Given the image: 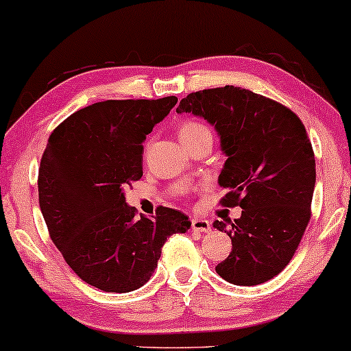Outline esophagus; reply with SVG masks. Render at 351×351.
<instances>
[{"instance_id": "obj_1", "label": "esophagus", "mask_w": 351, "mask_h": 351, "mask_svg": "<svg viewBox=\"0 0 351 351\" xmlns=\"http://www.w3.org/2000/svg\"><path fill=\"white\" fill-rule=\"evenodd\" d=\"M191 230H195V232H199V233H209L210 222L201 217H193L191 219Z\"/></svg>"}]
</instances>
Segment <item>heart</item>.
Listing matches in <instances>:
<instances>
[{"mask_svg":"<svg viewBox=\"0 0 351 351\" xmlns=\"http://www.w3.org/2000/svg\"><path fill=\"white\" fill-rule=\"evenodd\" d=\"M204 134H210L209 129L199 121H184L179 128V137L182 142L193 141V138L204 136Z\"/></svg>","mask_w":351,"mask_h":351,"instance_id":"1","label":"heart"}]
</instances>
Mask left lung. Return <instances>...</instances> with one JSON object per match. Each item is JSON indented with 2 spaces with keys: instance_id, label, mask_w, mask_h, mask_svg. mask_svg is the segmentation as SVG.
Here are the masks:
<instances>
[{
  "instance_id": "8db88e82",
  "label": "left lung",
  "mask_w": 351,
  "mask_h": 351,
  "mask_svg": "<svg viewBox=\"0 0 351 351\" xmlns=\"http://www.w3.org/2000/svg\"><path fill=\"white\" fill-rule=\"evenodd\" d=\"M177 113L215 128L227 155L220 204L243 209L228 228L222 220L213 223L232 238V252L215 271L237 286L271 280L291 262L311 217L316 169L304 123L276 100L234 86L191 93Z\"/></svg>"
}]
</instances>
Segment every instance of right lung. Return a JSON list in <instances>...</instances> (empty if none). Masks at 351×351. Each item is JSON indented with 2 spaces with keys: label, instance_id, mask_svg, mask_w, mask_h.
<instances>
[{
  "label": "right lung",
  "instance_id": "right-lung-1",
  "mask_svg": "<svg viewBox=\"0 0 351 351\" xmlns=\"http://www.w3.org/2000/svg\"><path fill=\"white\" fill-rule=\"evenodd\" d=\"M177 104L105 100L81 108L57 126L38 172V195L49 237L81 280L105 292H131L145 285L161 247L191 222L160 206L136 217L124 189L143 174V141Z\"/></svg>",
  "mask_w": 351,
  "mask_h": 351
}]
</instances>
